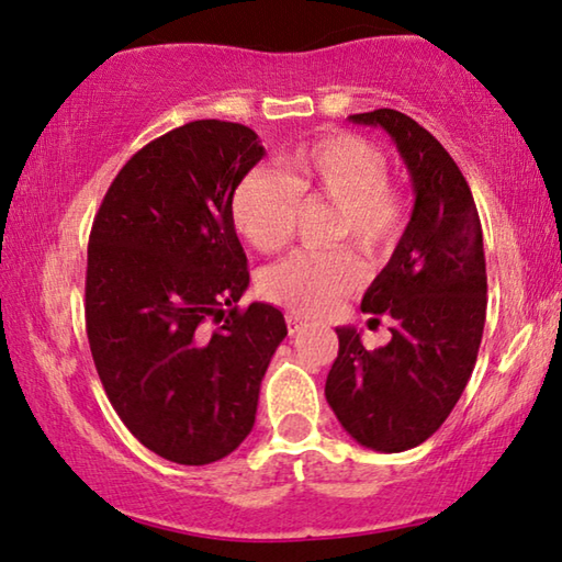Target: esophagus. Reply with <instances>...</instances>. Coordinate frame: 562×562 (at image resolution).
<instances>
[{
  "label": "esophagus",
  "mask_w": 562,
  "mask_h": 562,
  "mask_svg": "<svg viewBox=\"0 0 562 562\" xmlns=\"http://www.w3.org/2000/svg\"><path fill=\"white\" fill-rule=\"evenodd\" d=\"M304 327H307V319L300 317V315H294V312H290V315H288V329H290V335H297V331H302Z\"/></svg>",
  "instance_id": "34e87169"
}]
</instances>
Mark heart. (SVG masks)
I'll list each match as a JSON object with an SVG mask.
<instances>
[{"label": "heart", "instance_id": "b5f03b06", "mask_svg": "<svg viewBox=\"0 0 562 562\" xmlns=\"http://www.w3.org/2000/svg\"><path fill=\"white\" fill-rule=\"evenodd\" d=\"M300 201L337 205L331 240H345L376 255L392 247L404 231V205L389 186L382 150L351 133L312 140L284 154L282 176L252 168L233 193V223L260 252L288 243ZM361 270L345 250H300L265 270V297L297 315H319L357 290Z\"/></svg>", "mask_w": 562, "mask_h": 562}]
</instances>
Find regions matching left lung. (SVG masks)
<instances>
[{"instance_id":"8db88e82","label":"left lung","mask_w":562,"mask_h":562,"mask_svg":"<svg viewBox=\"0 0 562 562\" xmlns=\"http://www.w3.org/2000/svg\"><path fill=\"white\" fill-rule=\"evenodd\" d=\"M384 128L412 176L414 211L361 312L392 317V339L361 345L337 327L325 396L357 443L398 453L439 429L469 384L486 325V255L471 188L446 148L394 109L349 116Z\"/></svg>"}]
</instances>
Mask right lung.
Wrapping results in <instances>:
<instances>
[{
	"instance_id": "1",
	"label": "right lung",
	"mask_w": 562,
	"mask_h": 562,
	"mask_svg": "<svg viewBox=\"0 0 562 562\" xmlns=\"http://www.w3.org/2000/svg\"><path fill=\"white\" fill-rule=\"evenodd\" d=\"M262 156L243 123L190 121L140 148L93 217V364L128 431L173 463L221 461L245 441L262 376L288 337L272 304L237 310L250 272L233 193Z\"/></svg>"
}]
</instances>
